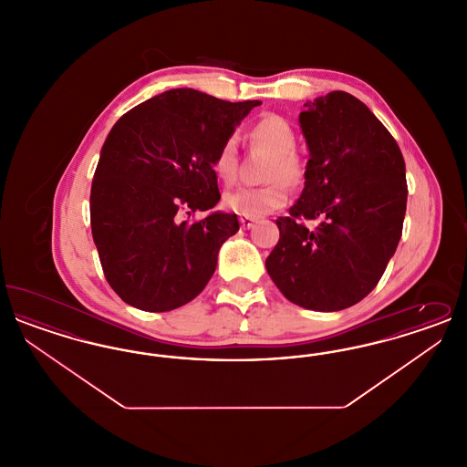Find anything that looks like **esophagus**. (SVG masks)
Returning a JSON list of instances; mask_svg holds the SVG:
<instances>
[{
  "instance_id": "34e87169",
  "label": "esophagus",
  "mask_w": 467,
  "mask_h": 467,
  "mask_svg": "<svg viewBox=\"0 0 467 467\" xmlns=\"http://www.w3.org/2000/svg\"><path fill=\"white\" fill-rule=\"evenodd\" d=\"M240 223H242V229H250L255 223V221L248 219V217H240Z\"/></svg>"
}]
</instances>
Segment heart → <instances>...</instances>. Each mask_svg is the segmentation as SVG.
<instances>
[{
  "mask_svg": "<svg viewBox=\"0 0 467 467\" xmlns=\"http://www.w3.org/2000/svg\"><path fill=\"white\" fill-rule=\"evenodd\" d=\"M254 145L266 149L273 157L267 164L265 178L269 180L261 187H240L223 198L225 210L257 219L275 210H280L289 201V187H297L306 175L303 159L294 152L296 133L289 122L278 115L263 117L250 131ZM213 173L225 185L234 183L238 175L236 140L227 138L213 157Z\"/></svg>",
  "mask_w": 467,
  "mask_h": 467,
  "instance_id": "1",
  "label": "heart"
}]
</instances>
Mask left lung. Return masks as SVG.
<instances>
[{"mask_svg": "<svg viewBox=\"0 0 467 467\" xmlns=\"http://www.w3.org/2000/svg\"><path fill=\"white\" fill-rule=\"evenodd\" d=\"M305 107L306 182L289 217L276 221L267 275L294 305L345 310L377 287L398 248L406 166L398 141L356 96L333 90ZM317 218L311 232L300 223Z\"/></svg>", "mask_w": 467, "mask_h": 467, "instance_id": "left-lung-1", "label": "left lung"}]
</instances>
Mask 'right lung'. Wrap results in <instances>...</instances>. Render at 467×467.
Listing matches in <instances>:
<instances>
[{
	"mask_svg": "<svg viewBox=\"0 0 467 467\" xmlns=\"http://www.w3.org/2000/svg\"><path fill=\"white\" fill-rule=\"evenodd\" d=\"M257 105L171 89L115 122L90 185V227L105 278L124 303L175 310L206 287L240 223L223 212L192 223L185 215L221 200L213 157Z\"/></svg>",
	"mask_w": 467,
	"mask_h": 467,
	"instance_id": "right-lung-1",
	"label": "right lung"
}]
</instances>
